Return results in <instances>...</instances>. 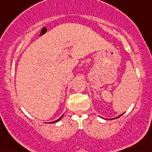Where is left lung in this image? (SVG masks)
I'll return each mask as SVG.
<instances>
[{
    "label": "left lung",
    "instance_id": "obj_1",
    "mask_svg": "<svg viewBox=\"0 0 152 152\" xmlns=\"http://www.w3.org/2000/svg\"><path fill=\"white\" fill-rule=\"evenodd\" d=\"M123 114H124V113H123V114L120 115H118V117H116V118H111V119H107V118H103V119H104V120H110V121H112V120H115V119H117V118H119V117L122 116Z\"/></svg>",
    "mask_w": 152,
    "mask_h": 152
}]
</instances>
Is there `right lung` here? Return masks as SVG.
Listing matches in <instances>:
<instances>
[{"instance_id": "1", "label": "right lung", "mask_w": 152, "mask_h": 152, "mask_svg": "<svg viewBox=\"0 0 152 152\" xmlns=\"http://www.w3.org/2000/svg\"><path fill=\"white\" fill-rule=\"evenodd\" d=\"M63 115H62V116H61V118H58V120H56V121H53V122H50V123H57V122H58V121H60V120H61V119H62V118H63Z\"/></svg>"}]
</instances>
